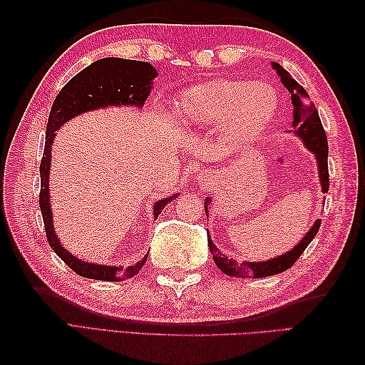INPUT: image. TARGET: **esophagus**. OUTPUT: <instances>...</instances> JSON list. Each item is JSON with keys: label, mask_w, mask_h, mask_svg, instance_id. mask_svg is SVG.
Masks as SVG:
<instances>
[{"label": "esophagus", "mask_w": 365, "mask_h": 365, "mask_svg": "<svg viewBox=\"0 0 365 365\" xmlns=\"http://www.w3.org/2000/svg\"><path fill=\"white\" fill-rule=\"evenodd\" d=\"M197 180H199L200 183H207V180H208V175H207L205 173H200V174L197 175Z\"/></svg>", "instance_id": "34e87169"}]
</instances>
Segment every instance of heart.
Returning a JSON list of instances; mask_svg holds the SVG:
<instances>
[{
	"label": "heart",
	"mask_w": 365,
	"mask_h": 365,
	"mask_svg": "<svg viewBox=\"0 0 365 365\" xmlns=\"http://www.w3.org/2000/svg\"><path fill=\"white\" fill-rule=\"evenodd\" d=\"M175 110L183 123L200 127L224 125L232 147L257 139L277 111L274 89L263 83L215 80L187 89L177 98Z\"/></svg>",
	"instance_id": "1"
}]
</instances>
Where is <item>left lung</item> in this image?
I'll list each match as a JSON object with an SVG mask.
<instances>
[{"mask_svg":"<svg viewBox=\"0 0 365 365\" xmlns=\"http://www.w3.org/2000/svg\"><path fill=\"white\" fill-rule=\"evenodd\" d=\"M276 73L281 78L282 84L290 92L292 96V105H293V122L292 127L294 130V135L301 138V141L311 150L315 158L317 165H319V180L322 185V191L327 192L329 188V173H328V139L324 133L319 111H317L315 105L309 98L306 89L301 86L299 83L292 78V75L285 71V68L277 64L271 63ZM210 197L205 199V213L208 205H210ZM322 220H317L314 226L309 229L307 234L299 240L297 246H293L290 251H287L282 255H277L274 259L263 260V262H242L237 263L234 259H227L222 255L212 242L210 235H208V247L213 254V260L222 273L234 277H267L277 273H284L289 269L294 262L299 259V255L304 252L309 243L312 242L317 232L320 229Z\"/></svg>","mask_w":365,"mask_h":365,"instance_id":"obj_1","label":"left lung"}]
</instances>
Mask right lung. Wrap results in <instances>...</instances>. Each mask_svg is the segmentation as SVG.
Instances as JSON below:
<instances>
[{
	"instance_id": "obj_1",
	"label": "right lung",
	"mask_w": 365,
	"mask_h": 365,
	"mask_svg": "<svg viewBox=\"0 0 365 365\" xmlns=\"http://www.w3.org/2000/svg\"><path fill=\"white\" fill-rule=\"evenodd\" d=\"M157 68L144 61H131L122 58H103L88 66L84 71L76 73L66 86L61 89L53 102L45 131V149L41 161V195H38V205H41L42 218L45 224L46 240L51 250L59 255V259L66 262L76 274L97 281H125L133 277L139 269L144 267L147 255L139 260L136 265L128 268L97 265V263L84 262L73 254L68 252L61 245L53 222V213L50 205V165H51V145L53 138L56 136L59 127L73 119L75 115L94 111L106 106H139L143 108L144 102L150 94L152 80L157 76ZM178 192L163 200H158L153 207V220L158 218L166 204L173 202Z\"/></svg>"
}]
</instances>
